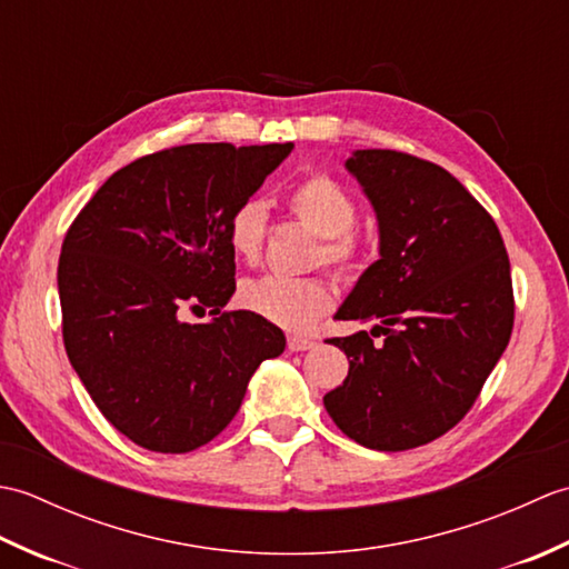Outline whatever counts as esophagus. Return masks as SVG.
Listing matches in <instances>:
<instances>
[{
	"label": "esophagus",
	"mask_w": 569,
	"mask_h": 569,
	"mask_svg": "<svg viewBox=\"0 0 569 569\" xmlns=\"http://www.w3.org/2000/svg\"><path fill=\"white\" fill-rule=\"evenodd\" d=\"M312 347H316V340H308V337H298V335L288 337V349H291V352H308Z\"/></svg>",
	"instance_id": "esophagus-1"
}]
</instances>
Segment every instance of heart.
<instances>
[{
	"label": "heart",
	"mask_w": 569,
	"mask_h": 569,
	"mask_svg": "<svg viewBox=\"0 0 569 569\" xmlns=\"http://www.w3.org/2000/svg\"><path fill=\"white\" fill-rule=\"evenodd\" d=\"M288 210L296 220L320 237L316 263H328L349 276L361 266L365 244L355 234L357 202L328 173H312L288 192ZM269 234V208L259 198L241 200L227 220V241L241 261L257 263ZM239 303L253 316L278 328L303 332L312 322L330 312L335 293L322 276L251 278L239 291Z\"/></svg>",
	"instance_id": "heart-1"
}]
</instances>
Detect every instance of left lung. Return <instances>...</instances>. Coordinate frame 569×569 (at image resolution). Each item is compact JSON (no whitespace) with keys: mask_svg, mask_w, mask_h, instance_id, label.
<instances>
[{"mask_svg":"<svg viewBox=\"0 0 569 569\" xmlns=\"http://www.w3.org/2000/svg\"><path fill=\"white\" fill-rule=\"evenodd\" d=\"M347 168L377 210L381 259L335 318L379 325L330 337L349 373L322 401L355 442L413 450L469 413L511 340L509 253L491 214L442 166L367 149Z\"/></svg>","mask_w":569,"mask_h":569,"instance_id":"left-lung-1","label":"left lung"}]
</instances>
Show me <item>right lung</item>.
<instances>
[{"label":"right lung","instance_id":"add662e5","mask_svg":"<svg viewBox=\"0 0 569 569\" xmlns=\"http://www.w3.org/2000/svg\"><path fill=\"white\" fill-rule=\"evenodd\" d=\"M293 143H186L119 168L68 227L58 259L63 342L112 426L180 455L237 416L251 373L286 347L234 293L227 220ZM210 309L208 323L184 312Z\"/></svg>","mask_w":569,"mask_h":569}]
</instances>
